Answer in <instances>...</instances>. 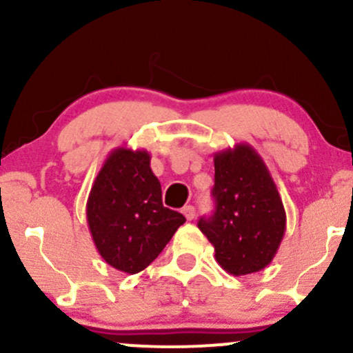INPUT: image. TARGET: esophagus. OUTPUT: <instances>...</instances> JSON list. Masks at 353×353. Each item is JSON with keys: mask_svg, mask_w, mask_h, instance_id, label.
Returning <instances> with one entry per match:
<instances>
[{"mask_svg": "<svg viewBox=\"0 0 353 353\" xmlns=\"http://www.w3.org/2000/svg\"><path fill=\"white\" fill-rule=\"evenodd\" d=\"M182 214H184V217L188 219V221H192V219L196 217V209H194V205H184V208H182Z\"/></svg>", "mask_w": 353, "mask_h": 353, "instance_id": "esophagus-1", "label": "esophagus"}]
</instances>
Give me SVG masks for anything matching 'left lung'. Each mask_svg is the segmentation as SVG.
<instances>
[{
	"instance_id": "8db88e82",
	"label": "left lung",
	"mask_w": 353,
	"mask_h": 353,
	"mask_svg": "<svg viewBox=\"0 0 353 353\" xmlns=\"http://www.w3.org/2000/svg\"><path fill=\"white\" fill-rule=\"evenodd\" d=\"M216 210L197 222L214 245L216 261L232 275L272 262L285 234V209L277 185L252 145L241 143L214 154Z\"/></svg>"
}]
</instances>
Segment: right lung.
<instances>
[{"label":"right lung","instance_id":"1","mask_svg":"<svg viewBox=\"0 0 353 353\" xmlns=\"http://www.w3.org/2000/svg\"><path fill=\"white\" fill-rule=\"evenodd\" d=\"M86 219L101 257L125 274L144 270L185 222L164 208L149 152L128 148L114 149L104 161L89 192Z\"/></svg>","mask_w":353,"mask_h":353}]
</instances>
